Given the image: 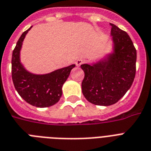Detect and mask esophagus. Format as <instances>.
<instances>
[{
  "label": "esophagus",
  "instance_id": "obj_1",
  "mask_svg": "<svg viewBox=\"0 0 151 151\" xmlns=\"http://www.w3.org/2000/svg\"><path fill=\"white\" fill-rule=\"evenodd\" d=\"M83 63H84V61H83V59H77V60H76L75 64H76V66H80L81 65V64Z\"/></svg>",
  "mask_w": 151,
  "mask_h": 151
}]
</instances>
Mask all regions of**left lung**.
Returning <instances> with one entry per match:
<instances>
[{
  "mask_svg": "<svg viewBox=\"0 0 151 151\" xmlns=\"http://www.w3.org/2000/svg\"><path fill=\"white\" fill-rule=\"evenodd\" d=\"M114 52L96 63L82 64L85 99L98 106L113 105L124 96L136 75V50L126 32L110 23Z\"/></svg>",
  "mask_w": 151,
  "mask_h": 151,
  "instance_id": "1",
  "label": "left lung"
}]
</instances>
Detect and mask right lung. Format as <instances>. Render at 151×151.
Here are the masks:
<instances>
[{"mask_svg":"<svg viewBox=\"0 0 151 151\" xmlns=\"http://www.w3.org/2000/svg\"><path fill=\"white\" fill-rule=\"evenodd\" d=\"M31 27L22 33L14 48L12 58V77L19 95L27 103L37 107H48L59 102L62 87L75 64L46 74L29 73L20 63L22 41Z\"/></svg>","mask_w":151,"mask_h":151,"instance_id":"add662e5","label":"right lung"}]
</instances>
